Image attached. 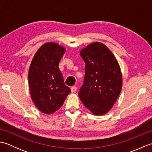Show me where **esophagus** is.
Masks as SVG:
<instances>
[{
	"instance_id": "esophagus-1",
	"label": "esophagus",
	"mask_w": 152,
	"mask_h": 152,
	"mask_svg": "<svg viewBox=\"0 0 152 152\" xmlns=\"http://www.w3.org/2000/svg\"><path fill=\"white\" fill-rule=\"evenodd\" d=\"M77 90V88L76 86H72V88H71V92L72 93H75Z\"/></svg>"
}]
</instances>
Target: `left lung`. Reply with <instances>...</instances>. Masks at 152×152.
<instances>
[{"instance_id":"1","label":"left lung","mask_w":152,"mask_h":152,"mask_svg":"<svg viewBox=\"0 0 152 152\" xmlns=\"http://www.w3.org/2000/svg\"><path fill=\"white\" fill-rule=\"evenodd\" d=\"M80 56L86 66L79 97L93 114L104 115L112 108L121 92L120 66L112 51L101 42L88 45L80 51Z\"/></svg>"}]
</instances>
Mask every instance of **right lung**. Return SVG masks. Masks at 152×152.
I'll return each mask as SVG.
<instances>
[{"instance_id": "add662e5", "label": "right lung", "mask_w": 152, "mask_h": 152, "mask_svg": "<svg viewBox=\"0 0 152 152\" xmlns=\"http://www.w3.org/2000/svg\"><path fill=\"white\" fill-rule=\"evenodd\" d=\"M65 49L58 44L48 42L35 53L28 70L31 99L44 114H53L65 101L70 89L64 83L59 69Z\"/></svg>"}]
</instances>
